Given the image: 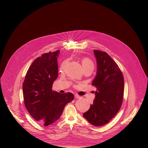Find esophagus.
Masks as SVG:
<instances>
[{"instance_id": "esophagus-1", "label": "esophagus", "mask_w": 148, "mask_h": 148, "mask_svg": "<svg viewBox=\"0 0 148 148\" xmlns=\"http://www.w3.org/2000/svg\"><path fill=\"white\" fill-rule=\"evenodd\" d=\"M74 97H75V98L76 99H79L80 98V97L79 96V95H78L77 94H75V95H74Z\"/></svg>"}]
</instances>
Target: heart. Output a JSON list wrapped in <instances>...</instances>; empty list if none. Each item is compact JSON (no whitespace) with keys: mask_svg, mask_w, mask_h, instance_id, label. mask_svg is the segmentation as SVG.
<instances>
[{"mask_svg":"<svg viewBox=\"0 0 148 148\" xmlns=\"http://www.w3.org/2000/svg\"><path fill=\"white\" fill-rule=\"evenodd\" d=\"M81 62H82V66H83V68L84 69V70L86 69H88V68H94V63L92 62V60L87 57H84L82 59V60H81ZM67 63V60H64L62 64V65H61V69L63 70L65 66L66 65V64Z\"/></svg>","mask_w":148,"mask_h":148,"instance_id":"1","label":"heart"}]
</instances>
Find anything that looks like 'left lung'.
Instances as JSON below:
<instances>
[{"label": "left lung", "instance_id": "8db88e82", "mask_svg": "<svg viewBox=\"0 0 148 148\" xmlns=\"http://www.w3.org/2000/svg\"><path fill=\"white\" fill-rule=\"evenodd\" d=\"M97 71L92 85L97 87L95 97L89 109L83 114L95 127L108 123L119 112L122 104L124 80L117 64L106 53L94 50Z\"/></svg>", "mask_w": 148, "mask_h": 148}]
</instances>
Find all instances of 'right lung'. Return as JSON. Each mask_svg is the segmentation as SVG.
Listing matches in <instances>:
<instances>
[{
  "instance_id": "1",
  "label": "right lung",
  "mask_w": 148,
  "mask_h": 148,
  "mask_svg": "<svg viewBox=\"0 0 148 148\" xmlns=\"http://www.w3.org/2000/svg\"><path fill=\"white\" fill-rule=\"evenodd\" d=\"M59 50L44 53L30 65L23 83L25 106L30 115L44 126L56 122L65 106L74 99L71 92L60 94L52 90L58 75Z\"/></svg>"
}]
</instances>
